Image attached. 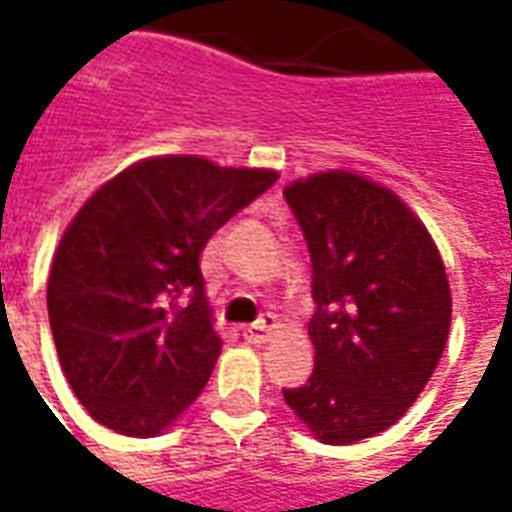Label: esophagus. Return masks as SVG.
I'll return each mask as SVG.
<instances>
[{
    "label": "esophagus",
    "mask_w": 512,
    "mask_h": 512,
    "mask_svg": "<svg viewBox=\"0 0 512 512\" xmlns=\"http://www.w3.org/2000/svg\"><path fill=\"white\" fill-rule=\"evenodd\" d=\"M277 328V316L266 314L263 319H257L255 325H249V328H243V336L249 339L252 344H263L269 339L271 330Z\"/></svg>",
    "instance_id": "1"
}]
</instances>
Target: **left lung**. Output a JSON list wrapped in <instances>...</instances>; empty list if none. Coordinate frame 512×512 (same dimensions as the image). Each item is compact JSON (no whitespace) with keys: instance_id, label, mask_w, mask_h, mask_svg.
<instances>
[{"instance_id":"1","label":"left lung","mask_w":512,"mask_h":512,"mask_svg":"<svg viewBox=\"0 0 512 512\" xmlns=\"http://www.w3.org/2000/svg\"><path fill=\"white\" fill-rule=\"evenodd\" d=\"M314 266V373L283 389L319 443L347 446L395 426L446 350L451 288L426 224L398 193L353 170L283 190Z\"/></svg>"}]
</instances>
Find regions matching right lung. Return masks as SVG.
I'll return each instance as SVG.
<instances>
[{
    "label": "right lung",
    "mask_w": 512,
    "mask_h": 512,
    "mask_svg": "<svg viewBox=\"0 0 512 512\" xmlns=\"http://www.w3.org/2000/svg\"><path fill=\"white\" fill-rule=\"evenodd\" d=\"M277 176L148 156L83 201L52 257L47 311L61 370L97 423L156 437L196 403L221 353L198 257Z\"/></svg>",
    "instance_id": "1"
}]
</instances>
